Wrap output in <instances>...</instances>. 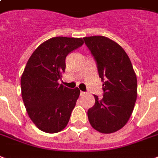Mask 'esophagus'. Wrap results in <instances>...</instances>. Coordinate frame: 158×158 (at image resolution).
<instances>
[{
    "mask_svg": "<svg viewBox=\"0 0 158 158\" xmlns=\"http://www.w3.org/2000/svg\"><path fill=\"white\" fill-rule=\"evenodd\" d=\"M86 92H83V91H81L80 92V96H83V95H85Z\"/></svg>",
    "mask_w": 158,
    "mask_h": 158,
    "instance_id": "obj_1",
    "label": "esophagus"
}]
</instances>
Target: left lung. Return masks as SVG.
Here are the masks:
<instances>
[{"label":"left lung","mask_w":158,"mask_h":158,"mask_svg":"<svg viewBox=\"0 0 158 158\" xmlns=\"http://www.w3.org/2000/svg\"><path fill=\"white\" fill-rule=\"evenodd\" d=\"M85 44L97 62L103 82V98L94 95L95 105L88 111L95 130L109 134L123 127L134 110L137 97V79L124 49L107 37H84Z\"/></svg>","instance_id":"1"}]
</instances>
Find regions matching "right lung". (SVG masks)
I'll return each mask as SVG.
<instances>
[{
  "mask_svg": "<svg viewBox=\"0 0 158 158\" xmlns=\"http://www.w3.org/2000/svg\"><path fill=\"white\" fill-rule=\"evenodd\" d=\"M82 38L53 37L35 50L21 77L22 97L27 112L42 131L57 133L70 120L80 94L58 83L66 69V57L83 45Z\"/></svg>",
  "mask_w": 158,
  "mask_h": 158,
  "instance_id": "1",
  "label": "right lung"
}]
</instances>
